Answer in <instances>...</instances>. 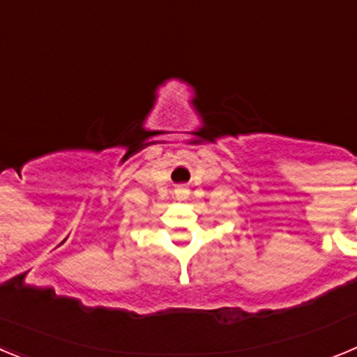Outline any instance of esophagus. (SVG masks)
I'll return each mask as SVG.
<instances>
[{"instance_id": "1", "label": "esophagus", "mask_w": 357, "mask_h": 357, "mask_svg": "<svg viewBox=\"0 0 357 357\" xmlns=\"http://www.w3.org/2000/svg\"><path fill=\"white\" fill-rule=\"evenodd\" d=\"M189 195H191V191H189V188H185V185H176L175 188V198L176 200H188Z\"/></svg>"}]
</instances>
